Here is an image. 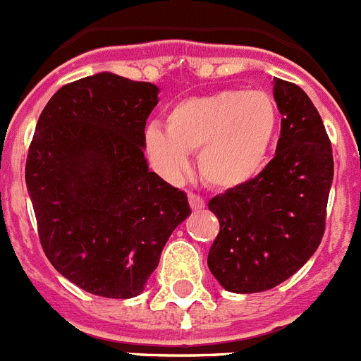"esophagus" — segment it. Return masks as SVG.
Wrapping results in <instances>:
<instances>
[{"instance_id": "1", "label": "esophagus", "mask_w": 361, "mask_h": 361, "mask_svg": "<svg viewBox=\"0 0 361 361\" xmlns=\"http://www.w3.org/2000/svg\"><path fill=\"white\" fill-rule=\"evenodd\" d=\"M188 203H190L192 210H203L204 208V200L200 194H194V192H188Z\"/></svg>"}]
</instances>
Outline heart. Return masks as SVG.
<instances>
[{
	"label": "heart",
	"mask_w": 361,
	"mask_h": 361,
	"mask_svg": "<svg viewBox=\"0 0 361 361\" xmlns=\"http://www.w3.org/2000/svg\"><path fill=\"white\" fill-rule=\"evenodd\" d=\"M278 126V106L267 92L219 90L174 104L167 126H147L146 147L158 169L171 178L187 169L188 151L200 149L203 180L233 188L264 169Z\"/></svg>",
	"instance_id": "b5f03b06"
}]
</instances>
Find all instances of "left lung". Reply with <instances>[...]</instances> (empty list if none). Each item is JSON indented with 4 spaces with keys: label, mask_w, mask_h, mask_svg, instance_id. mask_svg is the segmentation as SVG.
<instances>
[{
    "label": "left lung",
    "mask_w": 361,
    "mask_h": 361,
    "mask_svg": "<svg viewBox=\"0 0 361 361\" xmlns=\"http://www.w3.org/2000/svg\"><path fill=\"white\" fill-rule=\"evenodd\" d=\"M274 99L281 114L274 158L251 181L208 203L221 226L208 267L235 294L264 292L288 279L324 235L331 142L301 87L276 78Z\"/></svg>",
    "instance_id": "8db88e82"
}]
</instances>
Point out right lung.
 Returning <instances> with one entry per match:
<instances>
[{"label": "right lung", "mask_w": 361, "mask_h": 361, "mask_svg": "<svg viewBox=\"0 0 361 361\" xmlns=\"http://www.w3.org/2000/svg\"><path fill=\"white\" fill-rule=\"evenodd\" d=\"M158 87L112 73L76 80L44 106L26 158L40 245L85 292L128 299L144 290L187 194L151 173L146 119Z\"/></svg>", "instance_id": "right-lung-1"}]
</instances>
